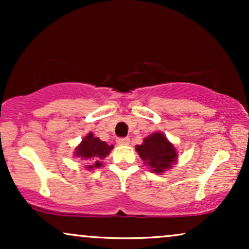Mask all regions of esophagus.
I'll list each match as a JSON object with an SVG mask.
<instances>
[{
	"instance_id": "obj_1",
	"label": "esophagus",
	"mask_w": 249,
	"mask_h": 249,
	"mask_svg": "<svg viewBox=\"0 0 249 249\" xmlns=\"http://www.w3.org/2000/svg\"><path fill=\"white\" fill-rule=\"evenodd\" d=\"M117 144H118V145H128V144H130V139H128V138H118V139H117Z\"/></svg>"
}]
</instances>
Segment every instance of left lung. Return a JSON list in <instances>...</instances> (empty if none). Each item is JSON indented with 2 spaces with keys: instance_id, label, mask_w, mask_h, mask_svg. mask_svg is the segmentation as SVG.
Here are the masks:
<instances>
[{
  "instance_id": "obj_1",
  "label": "left lung",
  "mask_w": 249,
  "mask_h": 249,
  "mask_svg": "<svg viewBox=\"0 0 249 249\" xmlns=\"http://www.w3.org/2000/svg\"><path fill=\"white\" fill-rule=\"evenodd\" d=\"M136 150L150 171L158 174L170 170L178 159L176 147L161 132L150 134L142 145H137Z\"/></svg>"
}]
</instances>
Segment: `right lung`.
<instances>
[{
	"mask_svg": "<svg viewBox=\"0 0 249 249\" xmlns=\"http://www.w3.org/2000/svg\"><path fill=\"white\" fill-rule=\"evenodd\" d=\"M113 145H107L105 142H102L98 137L93 136L92 132L88 133L83 138V141L75 150V157L78 160L92 164L87 166L88 170L98 168L102 166L101 160L108 156Z\"/></svg>",
	"mask_w": 249,
	"mask_h": 249,
	"instance_id": "1",
	"label": "right lung"
}]
</instances>
